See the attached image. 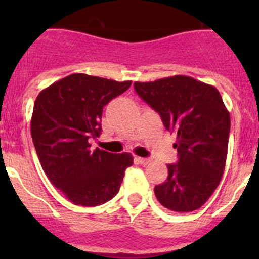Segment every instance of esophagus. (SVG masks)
Instances as JSON below:
<instances>
[{"instance_id":"34e87169","label":"esophagus","mask_w":259,"mask_h":259,"mask_svg":"<svg viewBox=\"0 0 259 259\" xmlns=\"http://www.w3.org/2000/svg\"><path fill=\"white\" fill-rule=\"evenodd\" d=\"M135 160H137L138 164H142V165H146V164L150 163V160H149V159L140 158V156H137V158H135Z\"/></svg>"}]
</instances>
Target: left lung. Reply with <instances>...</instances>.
Instances as JSON below:
<instances>
[{
	"instance_id": "left-lung-1",
	"label": "left lung",
	"mask_w": 259,
	"mask_h": 259,
	"mask_svg": "<svg viewBox=\"0 0 259 259\" xmlns=\"http://www.w3.org/2000/svg\"><path fill=\"white\" fill-rule=\"evenodd\" d=\"M134 89L177 134L178 163L169 164L168 178L154 188L156 199L178 213L197 210L217 189L226 166L231 119L221 94L184 75L135 81Z\"/></svg>"
}]
</instances>
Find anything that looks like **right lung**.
<instances>
[{"label": "right lung", "mask_w": 259, "mask_h": 259, "mask_svg": "<svg viewBox=\"0 0 259 259\" xmlns=\"http://www.w3.org/2000/svg\"><path fill=\"white\" fill-rule=\"evenodd\" d=\"M132 81L72 74L44 89L36 98L31 135L44 171L55 188L76 205L96 207L113 199L130 153L113 154L89 140L101 133V115L109 101L121 95Z\"/></svg>", "instance_id": "add662e5"}]
</instances>
